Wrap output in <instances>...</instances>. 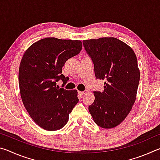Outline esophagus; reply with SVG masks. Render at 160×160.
Segmentation results:
<instances>
[{
  "mask_svg": "<svg viewBox=\"0 0 160 160\" xmlns=\"http://www.w3.org/2000/svg\"><path fill=\"white\" fill-rule=\"evenodd\" d=\"M87 92H88V90H85V91H82V92H81V91L78 92V93H79L80 95H83V94H85Z\"/></svg>",
  "mask_w": 160,
  "mask_h": 160,
  "instance_id": "esophagus-1",
  "label": "esophagus"
}]
</instances>
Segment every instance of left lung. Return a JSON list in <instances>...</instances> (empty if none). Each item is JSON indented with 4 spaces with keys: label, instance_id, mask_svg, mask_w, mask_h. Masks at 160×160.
I'll list each match as a JSON object with an SVG mask.
<instances>
[{
    "label": "left lung",
    "instance_id": "8db88e82",
    "mask_svg": "<svg viewBox=\"0 0 160 160\" xmlns=\"http://www.w3.org/2000/svg\"><path fill=\"white\" fill-rule=\"evenodd\" d=\"M97 79L105 80L104 91L94 92L89 112L97 125L113 128L126 118L134 104L140 70L133 50L115 37L83 40Z\"/></svg>",
    "mask_w": 160,
    "mask_h": 160
}]
</instances>
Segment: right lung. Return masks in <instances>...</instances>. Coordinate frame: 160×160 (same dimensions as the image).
<instances>
[{
    "instance_id": "obj_1",
    "label": "right lung",
    "mask_w": 160,
    "mask_h": 160,
    "mask_svg": "<svg viewBox=\"0 0 160 160\" xmlns=\"http://www.w3.org/2000/svg\"><path fill=\"white\" fill-rule=\"evenodd\" d=\"M82 47L80 40L47 37L32 44L22 58L18 76L21 98L29 116L43 129L53 131L64 127L79 101L76 90L59 88L56 82H67L62 68Z\"/></svg>"
}]
</instances>
